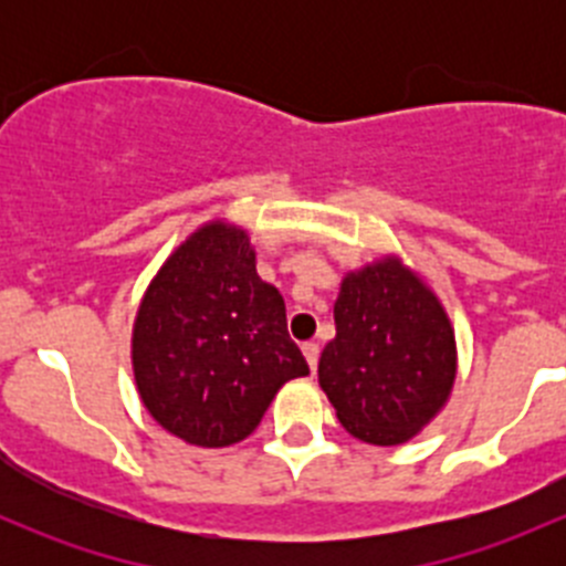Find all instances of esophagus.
Masks as SVG:
<instances>
[{
	"label": "esophagus",
	"mask_w": 566,
	"mask_h": 566,
	"mask_svg": "<svg viewBox=\"0 0 566 566\" xmlns=\"http://www.w3.org/2000/svg\"><path fill=\"white\" fill-rule=\"evenodd\" d=\"M301 350H304V356H306V361H310V367L315 369L317 367V358H319V345H317V342H304V345H301Z\"/></svg>",
	"instance_id": "esophagus-1"
}]
</instances>
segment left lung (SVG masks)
<instances>
[{
  "instance_id": "1",
  "label": "left lung",
  "mask_w": 566,
  "mask_h": 566,
  "mask_svg": "<svg viewBox=\"0 0 566 566\" xmlns=\"http://www.w3.org/2000/svg\"><path fill=\"white\" fill-rule=\"evenodd\" d=\"M334 323L317 378L339 424L375 447L419 436L458 378V342L441 298L413 268L386 254L345 273Z\"/></svg>"
}]
</instances>
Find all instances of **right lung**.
<instances>
[{"label":"right lung","instance_id":"add662e5","mask_svg":"<svg viewBox=\"0 0 566 566\" xmlns=\"http://www.w3.org/2000/svg\"><path fill=\"white\" fill-rule=\"evenodd\" d=\"M130 364L147 413L202 449L249 438L276 391L310 375L249 232L224 219L197 227L147 284Z\"/></svg>","mask_w":566,"mask_h":566}]
</instances>
